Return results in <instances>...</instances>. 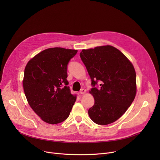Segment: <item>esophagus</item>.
<instances>
[{
	"label": "esophagus",
	"mask_w": 160,
	"mask_h": 160,
	"mask_svg": "<svg viewBox=\"0 0 160 160\" xmlns=\"http://www.w3.org/2000/svg\"><path fill=\"white\" fill-rule=\"evenodd\" d=\"M86 92H87L86 89H85V88H82V89H81V90L80 91V94H84Z\"/></svg>",
	"instance_id": "1"
}]
</instances>
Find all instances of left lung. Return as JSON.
<instances>
[{"label":"left lung","mask_w":160,"mask_h":160,"mask_svg":"<svg viewBox=\"0 0 160 160\" xmlns=\"http://www.w3.org/2000/svg\"><path fill=\"white\" fill-rule=\"evenodd\" d=\"M90 77V93L94 104L88 115L94 123L106 125L120 118L136 94V73L132 62L111 45L83 49L80 53ZM100 83L99 88L95 86Z\"/></svg>","instance_id":"1"}]
</instances>
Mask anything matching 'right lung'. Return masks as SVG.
<instances>
[{
	"instance_id": "1",
	"label": "right lung",
	"mask_w": 160,
	"mask_h": 160,
	"mask_svg": "<svg viewBox=\"0 0 160 160\" xmlns=\"http://www.w3.org/2000/svg\"><path fill=\"white\" fill-rule=\"evenodd\" d=\"M77 50L49 48L30 59L22 80L28 102L37 115L49 124L69 117L77 97L67 86V66Z\"/></svg>"
}]
</instances>
